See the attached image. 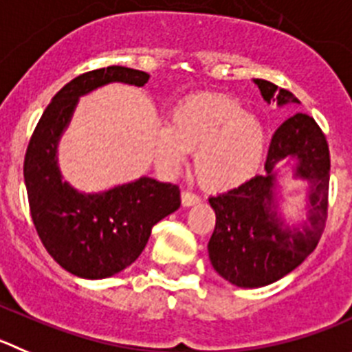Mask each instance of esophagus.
<instances>
[{"instance_id":"esophagus-1","label":"esophagus","mask_w":352,"mask_h":352,"mask_svg":"<svg viewBox=\"0 0 352 352\" xmlns=\"http://www.w3.org/2000/svg\"><path fill=\"white\" fill-rule=\"evenodd\" d=\"M199 203V196L191 191H182V205L184 206H192Z\"/></svg>"}]
</instances>
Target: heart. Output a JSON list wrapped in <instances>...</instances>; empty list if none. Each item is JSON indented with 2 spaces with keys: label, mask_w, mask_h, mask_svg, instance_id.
<instances>
[{
  "label": "heart",
  "mask_w": 352,
  "mask_h": 352,
  "mask_svg": "<svg viewBox=\"0 0 352 352\" xmlns=\"http://www.w3.org/2000/svg\"><path fill=\"white\" fill-rule=\"evenodd\" d=\"M265 130L238 102L224 97H192L173 109L170 123L154 133L153 156L165 173L179 172L187 153L210 191H226L257 173L265 154Z\"/></svg>",
  "instance_id": "b5f03b06"
}]
</instances>
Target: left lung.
Returning <instances> with one entry per match:
<instances>
[{
	"mask_svg": "<svg viewBox=\"0 0 352 352\" xmlns=\"http://www.w3.org/2000/svg\"><path fill=\"white\" fill-rule=\"evenodd\" d=\"M265 102L278 106L300 102L288 90L265 80H254ZM298 160L296 176L311 184L310 222L288 228L274 203L275 166ZM330 151L321 128L309 114L295 113L274 131L265 160V173L208 199L215 210V229L208 241L213 269L229 283L258 288L281 280L313 254L328 215Z\"/></svg>",
	"mask_w": 352,
	"mask_h": 352,
	"instance_id": "8db88e82",
	"label": "left lung"
}]
</instances>
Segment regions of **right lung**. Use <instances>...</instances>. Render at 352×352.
Wrapping results in <instances>:
<instances>
[{
  "label": "right lung",
  "instance_id": "obj_1",
  "mask_svg": "<svg viewBox=\"0 0 352 352\" xmlns=\"http://www.w3.org/2000/svg\"><path fill=\"white\" fill-rule=\"evenodd\" d=\"M116 81L144 87L149 74L123 65L80 74L52 98L25 151L24 179L36 232L58 265L85 280L109 278L133 264L154 224L180 206L179 186L149 177L98 195L78 192L62 180L57 144L78 98Z\"/></svg>",
  "mask_w": 352,
  "mask_h": 352
}]
</instances>
